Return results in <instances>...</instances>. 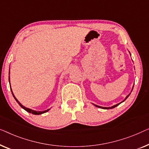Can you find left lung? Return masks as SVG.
<instances>
[{
  "label": "left lung",
  "instance_id": "left-lung-1",
  "mask_svg": "<svg viewBox=\"0 0 149 149\" xmlns=\"http://www.w3.org/2000/svg\"><path fill=\"white\" fill-rule=\"evenodd\" d=\"M133 88H134V86H133ZM132 90H133V88H132ZM130 94H129V95H127V96H126V97H125V99H124V100H123V101H121V102H119V103H118V104H115V105H113V106H112V107H100V106L96 105V104H93H93H95V107H98V108H100V109H113V108H115V107H117V106H118L119 104H121V102H123V101H125V100L127 99V97H128V96H130Z\"/></svg>",
  "mask_w": 149,
  "mask_h": 149
}]
</instances>
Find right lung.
I'll list each match as a JSON object with an SVG mask.
<instances>
[{
    "instance_id": "right-lung-1",
    "label": "right lung",
    "mask_w": 149,
    "mask_h": 149,
    "mask_svg": "<svg viewBox=\"0 0 149 149\" xmlns=\"http://www.w3.org/2000/svg\"><path fill=\"white\" fill-rule=\"evenodd\" d=\"M9 74H10V69H9ZM9 84H10V76H9ZM11 91L12 95H13V96L14 98H15V99L16 101L17 102V103H18L19 104V105L21 106V107L24 109V110H26V111H28V113H32V114H33V115H40V114L45 113L47 112V111H49L50 110V109H47V110H45V111H34V110H32V109H31L27 108V107H24V105H22V104H21L19 102V100H18L17 99V98H15V96H14L13 93V91H12V90H11Z\"/></svg>"
}]
</instances>
